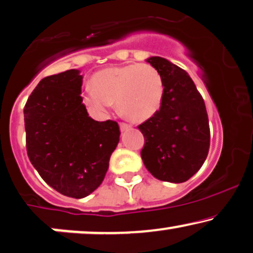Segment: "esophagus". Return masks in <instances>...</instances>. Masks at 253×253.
<instances>
[{
    "mask_svg": "<svg viewBox=\"0 0 253 253\" xmlns=\"http://www.w3.org/2000/svg\"><path fill=\"white\" fill-rule=\"evenodd\" d=\"M130 127H131V126H130V124L126 123V122H120V129H121V131H126V130H129Z\"/></svg>",
    "mask_w": 253,
    "mask_h": 253,
    "instance_id": "1",
    "label": "esophagus"
}]
</instances>
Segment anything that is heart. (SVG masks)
Instances as JSON below:
<instances>
[{"mask_svg": "<svg viewBox=\"0 0 253 253\" xmlns=\"http://www.w3.org/2000/svg\"><path fill=\"white\" fill-rule=\"evenodd\" d=\"M164 95L161 75L149 64L110 67L96 73L91 89L82 92L84 104L104 114L111 104L132 121H145L160 110Z\"/></svg>", "mask_w": 253, "mask_h": 253, "instance_id": "b5f03b06", "label": "heart"}]
</instances>
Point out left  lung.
<instances>
[{
  "label": "left lung",
  "instance_id": "left-lung-1",
  "mask_svg": "<svg viewBox=\"0 0 253 253\" xmlns=\"http://www.w3.org/2000/svg\"><path fill=\"white\" fill-rule=\"evenodd\" d=\"M161 75V109L138 126L144 136L141 156L152 176L183 183L201 169L210 148V126L204 99L193 81L165 58L146 60Z\"/></svg>",
  "mask_w": 253,
  "mask_h": 253
}]
</instances>
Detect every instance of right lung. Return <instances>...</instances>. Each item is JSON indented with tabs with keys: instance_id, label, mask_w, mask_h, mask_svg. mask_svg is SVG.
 <instances>
[{
	"instance_id": "right-lung-1",
	"label": "right lung",
	"mask_w": 253,
	"mask_h": 253,
	"mask_svg": "<svg viewBox=\"0 0 253 253\" xmlns=\"http://www.w3.org/2000/svg\"><path fill=\"white\" fill-rule=\"evenodd\" d=\"M82 79L75 69L44 77L23 110L31 164L52 189L77 199L102 184L121 133L117 122L89 117Z\"/></svg>"
}]
</instances>
